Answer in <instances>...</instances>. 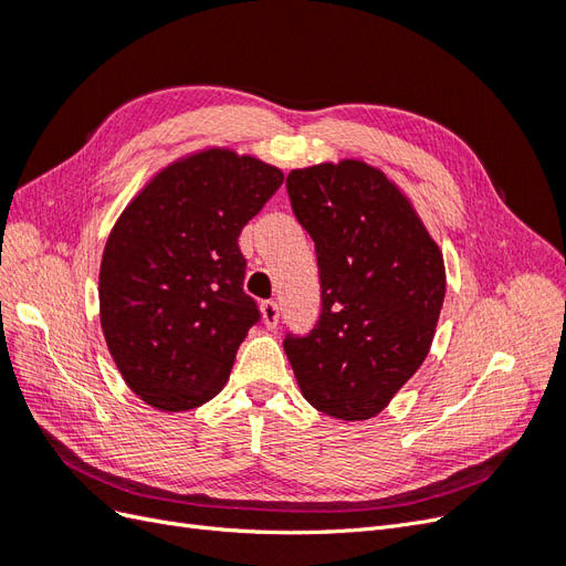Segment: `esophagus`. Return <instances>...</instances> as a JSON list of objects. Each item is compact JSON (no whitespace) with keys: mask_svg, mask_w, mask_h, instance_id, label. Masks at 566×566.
<instances>
[{"mask_svg":"<svg viewBox=\"0 0 566 566\" xmlns=\"http://www.w3.org/2000/svg\"><path fill=\"white\" fill-rule=\"evenodd\" d=\"M262 318H264V325L266 328H276L279 325V304L276 302H262Z\"/></svg>","mask_w":566,"mask_h":566,"instance_id":"1","label":"esophagus"}]
</instances>
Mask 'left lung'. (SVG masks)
<instances>
[{
  "label": "left lung",
  "mask_w": 566,
  "mask_h": 566,
  "mask_svg": "<svg viewBox=\"0 0 566 566\" xmlns=\"http://www.w3.org/2000/svg\"><path fill=\"white\" fill-rule=\"evenodd\" d=\"M316 248L321 314L283 339L304 399L339 420L378 416L430 352L447 295L443 256L406 196L361 160L287 175Z\"/></svg>",
  "instance_id": "1"
}]
</instances>
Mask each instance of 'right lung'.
I'll return each instance as SVG.
<instances>
[{"label": "right lung", "mask_w": 566, "mask_h": 566, "mask_svg": "<svg viewBox=\"0 0 566 566\" xmlns=\"http://www.w3.org/2000/svg\"><path fill=\"white\" fill-rule=\"evenodd\" d=\"M281 184L279 167L210 148L165 167L119 214L101 260V328L146 403L177 413L229 380L262 318L238 235Z\"/></svg>", "instance_id": "add662e5"}]
</instances>
